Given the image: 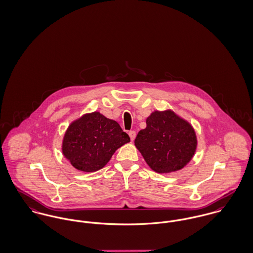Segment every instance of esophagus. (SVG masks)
Segmentation results:
<instances>
[{"label": "esophagus", "mask_w": 253, "mask_h": 253, "mask_svg": "<svg viewBox=\"0 0 253 253\" xmlns=\"http://www.w3.org/2000/svg\"><path fill=\"white\" fill-rule=\"evenodd\" d=\"M128 134H129L130 138H131L132 140H134V139H135V137H136V131H130Z\"/></svg>", "instance_id": "34e87169"}]
</instances>
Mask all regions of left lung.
<instances>
[{"mask_svg": "<svg viewBox=\"0 0 253 253\" xmlns=\"http://www.w3.org/2000/svg\"><path fill=\"white\" fill-rule=\"evenodd\" d=\"M135 145L147 165L158 173L183 169L195 155L197 140L192 125L172 111L153 112L140 130Z\"/></svg>", "mask_w": 253, "mask_h": 253, "instance_id": "left-lung-1", "label": "left lung"}]
</instances>
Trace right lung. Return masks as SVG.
Segmentation results:
<instances>
[{
    "mask_svg": "<svg viewBox=\"0 0 253 253\" xmlns=\"http://www.w3.org/2000/svg\"><path fill=\"white\" fill-rule=\"evenodd\" d=\"M129 141L130 137L117 121L94 112L69 125L62 153L75 169L93 172L104 168L116 150Z\"/></svg>",
    "mask_w": 253,
    "mask_h": 253,
    "instance_id": "obj_1",
    "label": "right lung"
}]
</instances>
